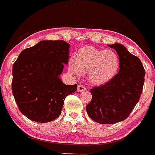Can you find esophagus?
Segmentation results:
<instances>
[{
	"label": "esophagus",
	"mask_w": 155,
	"mask_h": 155,
	"mask_svg": "<svg viewBox=\"0 0 155 155\" xmlns=\"http://www.w3.org/2000/svg\"><path fill=\"white\" fill-rule=\"evenodd\" d=\"M78 92H85V91H86V88H85V87H84L83 85H78Z\"/></svg>",
	"instance_id": "1"
}]
</instances>
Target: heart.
<instances>
[{
  "mask_svg": "<svg viewBox=\"0 0 155 155\" xmlns=\"http://www.w3.org/2000/svg\"><path fill=\"white\" fill-rule=\"evenodd\" d=\"M119 66V57L116 52L93 46H85L78 49L76 58L71 57L68 63L70 72L78 77L88 71V81L95 85H102L112 81L117 74Z\"/></svg>",
  "mask_w": 155,
  "mask_h": 155,
  "instance_id": "b5f03b06",
  "label": "heart"
}]
</instances>
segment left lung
<instances>
[{
  "mask_svg": "<svg viewBox=\"0 0 155 155\" xmlns=\"http://www.w3.org/2000/svg\"><path fill=\"white\" fill-rule=\"evenodd\" d=\"M119 57L118 73L109 83L91 89L92 99L86 110L93 121L110 124L125 120L139 102L144 83L141 60L121 44L108 45Z\"/></svg>",
  "mask_w": 155,
  "mask_h": 155,
  "instance_id": "left-lung-1",
  "label": "left lung"
}]
</instances>
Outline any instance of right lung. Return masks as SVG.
I'll return each mask as SVG.
<instances>
[{
    "label": "right lung",
    "mask_w": 155,
    "mask_h": 155,
    "mask_svg": "<svg viewBox=\"0 0 155 155\" xmlns=\"http://www.w3.org/2000/svg\"><path fill=\"white\" fill-rule=\"evenodd\" d=\"M70 45L42 40L23 50L13 65L12 92L20 111L33 121L50 122L61 114L64 99L78 85L61 81Z\"/></svg>",
    "instance_id": "right-lung-1"
}]
</instances>
